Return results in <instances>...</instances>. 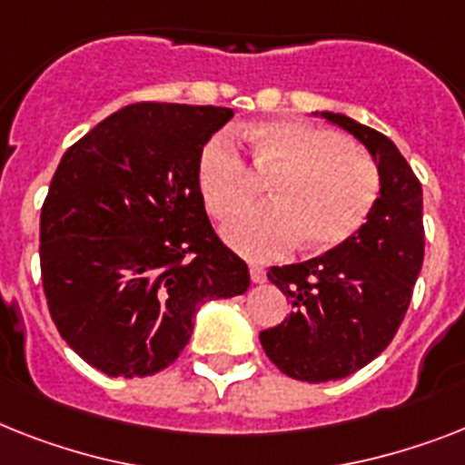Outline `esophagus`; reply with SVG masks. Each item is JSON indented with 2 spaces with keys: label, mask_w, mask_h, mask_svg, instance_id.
<instances>
[{
  "label": "esophagus",
  "mask_w": 465,
  "mask_h": 465,
  "mask_svg": "<svg viewBox=\"0 0 465 465\" xmlns=\"http://www.w3.org/2000/svg\"><path fill=\"white\" fill-rule=\"evenodd\" d=\"M249 275H252V282H263L266 280V268L259 266V263H249Z\"/></svg>",
  "instance_id": "1"
}]
</instances>
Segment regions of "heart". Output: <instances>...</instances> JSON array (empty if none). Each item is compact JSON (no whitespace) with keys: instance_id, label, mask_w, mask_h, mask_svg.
<instances>
[{"instance_id":"1","label":"heart","mask_w":465,"mask_h":465,"mask_svg":"<svg viewBox=\"0 0 465 465\" xmlns=\"http://www.w3.org/2000/svg\"><path fill=\"white\" fill-rule=\"evenodd\" d=\"M259 173L273 175V204L242 211L223 228V240L240 254L266 259L292 252L328 254L363 228L380 194L375 161L335 130L297 118L252 123ZM197 183L216 218H230L254 199V175L228 135H213L197 159Z\"/></svg>"}]
</instances>
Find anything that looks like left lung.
Returning <instances> with one entry per match:
<instances>
[{"instance_id": "obj_1", "label": "left lung", "mask_w": 465, "mask_h": 465, "mask_svg": "<svg viewBox=\"0 0 465 465\" xmlns=\"http://www.w3.org/2000/svg\"><path fill=\"white\" fill-rule=\"evenodd\" d=\"M313 116L335 123L368 149L380 173V197L347 244L268 271L292 311L259 340L285 375L328 382L373 361L404 321L423 266V190L390 137L344 114Z\"/></svg>"}]
</instances>
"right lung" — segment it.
I'll list each match as a JSON object with an SVG mask.
<instances>
[{"instance_id": "right-lung-1", "label": "right lung", "mask_w": 465, "mask_h": 465, "mask_svg": "<svg viewBox=\"0 0 465 465\" xmlns=\"http://www.w3.org/2000/svg\"><path fill=\"white\" fill-rule=\"evenodd\" d=\"M225 106L130 104L66 149L40 218L42 285L68 347L109 378H147L249 268L218 240L197 159Z\"/></svg>"}]
</instances>
